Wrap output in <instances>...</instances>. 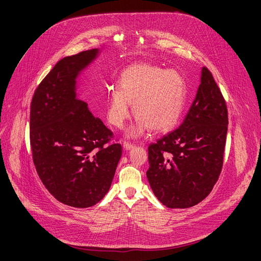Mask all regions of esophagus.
I'll return each mask as SVG.
<instances>
[{
    "label": "esophagus",
    "mask_w": 261,
    "mask_h": 261,
    "mask_svg": "<svg viewBox=\"0 0 261 261\" xmlns=\"http://www.w3.org/2000/svg\"><path fill=\"white\" fill-rule=\"evenodd\" d=\"M123 147H124L125 150H131V149L134 148V145L131 144V143H128V141H124Z\"/></svg>",
    "instance_id": "34e87169"
}]
</instances>
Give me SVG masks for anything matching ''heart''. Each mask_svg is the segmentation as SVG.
<instances>
[{
    "mask_svg": "<svg viewBox=\"0 0 261 261\" xmlns=\"http://www.w3.org/2000/svg\"><path fill=\"white\" fill-rule=\"evenodd\" d=\"M108 122L122 128L130 116L137 118L127 132L136 137L149 128L153 132L171 129L180 117L187 99V85L175 69L140 63L126 68L118 80V87L107 91Z\"/></svg>",
    "mask_w": 261,
    "mask_h": 261,
    "instance_id": "1",
    "label": "heart"
}]
</instances>
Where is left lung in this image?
Returning a JSON list of instances; mask_svg holds the SVG:
<instances>
[{
	"label": "left lung",
	"mask_w": 261,
	"mask_h": 261,
	"mask_svg": "<svg viewBox=\"0 0 261 261\" xmlns=\"http://www.w3.org/2000/svg\"><path fill=\"white\" fill-rule=\"evenodd\" d=\"M228 112L223 94L206 67L196 98L178 129L149 146L147 178L169 208H188L212 191L223 167Z\"/></svg>",
	"instance_id": "obj_1"
}]
</instances>
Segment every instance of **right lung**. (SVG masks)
Masks as SVG:
<instances>
[{"label": "right lung", "instance_id": "add662e5", "mask_svg": "<svg viewBox=\"0 0 261 261\" xmlns=\"http://www.w3.org/2000/svg\"><path fill=\"white\" fill-rule=\"evenodd\" d=\"M91 49L56 63L31 102L33 162L45 188L59 202L77 208L96 205L108 193L122 146L78 98L80 74L100 55Z\"/></svg>", "mask_w": 261, "mask_h": 261}]
</instances>
